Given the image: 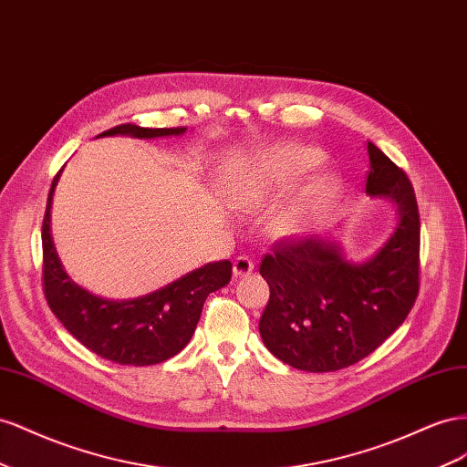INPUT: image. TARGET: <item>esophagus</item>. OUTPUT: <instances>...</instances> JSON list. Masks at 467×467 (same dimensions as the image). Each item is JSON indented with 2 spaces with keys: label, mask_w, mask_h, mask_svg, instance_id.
Listing matches in <instances>:
<instances>
[{
  "label": "esophagus",
  "mask_w": 467,
  "mask_h": 467,
  "mask_svg": "<svg viewBox=\"0 0 467 467\" xmlns=\"http://www.w3.org/2000/svg\"><path fill=\"white\" fill-rule=\"evenodd\" d=\"M252 270H254V262H252L248 256H238L233 264V272L236 277L248 275Z\"/></svg>",
  "instance_id": "obj_1"
}]
</instances>
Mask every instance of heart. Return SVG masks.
I'll return each mask as SVG.
<instances>
[{
  "instance_id": "b5f03b06",
  "label": "heart",
  "mask_w": 467,
  "mask_h": 467,
  "mask_svg": "<svg viewBox=\"0 0 467 467\" xmlns=\"http://www.w3.org/2000/svg\"><path fill=\"white\" fill-rule=\"evenodd\" d=\"M321 154L309 149H284L272 154L265 162L254 171L241 180H236L233 197L241 205H256L279 185L301 180L318 166ZM328 195V185L321 183L311 192L313 202H323Z\"/></svg>"
}]
</instances>
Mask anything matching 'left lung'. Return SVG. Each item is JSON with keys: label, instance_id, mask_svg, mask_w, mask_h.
<instances>
[{"label": "left lung", "instance_id": "obj_1", "mask_svg": "<svg viewBox=\"0 0 467 467\" xmlns=\"http://www.w3.org/2000/svg\"><path fill=\"white\" fill-rule=\"evenodd\" d=\"M366 192L395 202L399 224L374 258L346 262L318 236H284L260 264L270 301L262 340L275 358L303 371H337L374 352L403 325L419 296L420 219L405 171L368 142Z\"/></svg>", "mask_w": 467, "mask_h": 467}]
</instances>
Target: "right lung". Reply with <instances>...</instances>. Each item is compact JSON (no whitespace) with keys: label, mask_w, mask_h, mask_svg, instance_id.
Masks as SVG:
<instances>
[{"label":"right lung","mask_w":467,"mask_h":467,"mask_svg":"<svg viewBox=\"0 0 467 467\" xmlns=\"http://www.w3.org/2000/svg\"><path fill=\"white\" fill-rule=\"evenodd\" d=\"M185 127L149 129L117 125L99 137L130 135L154 139L182 135ZM60 171L52 180L43 219V291L50 311L88 350L123 366H152L183 350L193 337L209 293L231 282L229 260L211 262L176 279L150 296L132 301H109L76 285L62 270L50 238V202Z\"/></svg>","instance_id":"right-lung-1"}]
</instances>
